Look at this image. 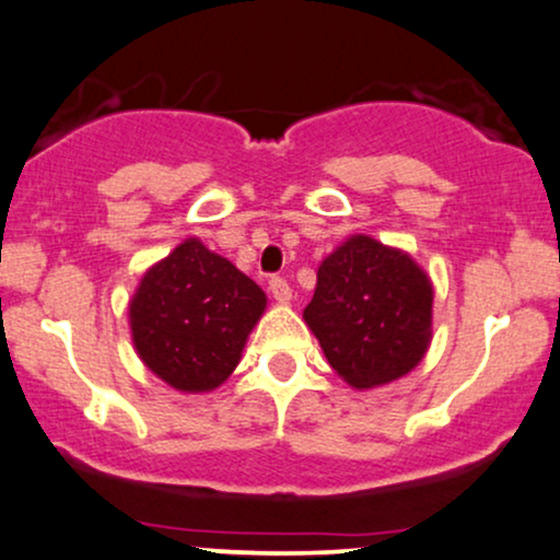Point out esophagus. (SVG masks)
Wrapping results in <instances>:
<instances>
[{
	"instance_id": "34e87169",
	"label": "esophagus",
	"mask_w": 560,
	"mask_h": 560,
	"mask_svg": "<svg viewBox=\"0 0 560 560\" xmlns=\"http://www.w3.org/2000/svg\"><path fill=\"white\" fill-rule=\"evenodd\" d=\"M268 289H271L273 300L281 302V305H287V302L292 300V289H289L287 279H281V276H271V279H268Z\"/></svg>"
}]
</instances>
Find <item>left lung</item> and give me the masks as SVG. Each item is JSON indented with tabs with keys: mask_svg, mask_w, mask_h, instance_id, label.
<instances>
[{
	"mask_svg": "<svg viewBox=\"0 0 560 560\" xmlns=\"http://www.w3.org/2000/svg\"><path fill=\"white\" fill-rule=\"evenodd\" d=\"M432 281L402 249L355 234L318 266L305 324L350 387L413 371L432 342Z\"/></svg>",
	"mask_w": 560,
	"mask_h": 560,
	"instance_id": "1",
	"label": "left lung"
}]
</instances>
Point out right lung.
I'll return each mask as SVG.
<instances>
[{"label":"right lung","mask_w":560,"mask_h":560,"mask_svg":"<svg viewBox=\"0 0 560 560\" xmlns=\"http://www.w3.org/2000/svg\"><path fill=\"white\" fill-rule=\"evenodd\" d=\"M262 311L266 292L191 236L141 276L128 324L147 369L197 395L231 376Z\"/></svg>","instance_id":"obj_1"}]
</instances>
